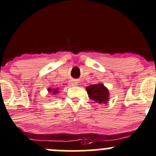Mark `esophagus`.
Instances as JSON below:
<instances>
[{
	"label": "esophagus",
	"instance_id": "esophagus-1",
	"mask_svg": "<svg viewBox=\"0 0 156 156\" xmlns=\"http://www.w3.org/2000/svg\"><path fill=\"white\" fill-rule=\"evenodd\" d=\"M77 83H78V82L76 81V80H70V81L69 82V86H75L77 85Z\"/></svg>",
	"mask_w": 156,
	"mask_h": 156
}]
</instances>
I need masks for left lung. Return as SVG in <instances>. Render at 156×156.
I'll return each instance as SVG.
<instances>
[{"mask_svg": "<svg viewBox=\"0 0 156 156\" xmlns=\"http://www.w3.org/2000/svg\"><path fill=\"white\" fill-rule=\"evenodd\" d=\"M89 98L98 104H107L109 100V90L102 83L90 85L86 88Z\"/></svg>", "mask_w": 156, "mask_h": 156, "instance_id": "8db88e82", "label": "left lung"}]
</instances>
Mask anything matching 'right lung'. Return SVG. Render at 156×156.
<instances>
[{
	"label": "right lung",
	"mask_w": 156,
	"mask_h": 156,
	"mask_svg": "<svg viewBox=\"0 0 156 156\" xmlns=\"http://www.w3.org/2000/svg\"><path fill=\"white\" fill-rule=\"evenodd\" d=\"M48 92H51L52 95H56V94L59 93V90H58V88H56V89H51V88H48Z\"/></svg>",
	"instance_id": "right-lung-1"
}]
</instances>
